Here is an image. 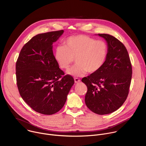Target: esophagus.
Wrapping results in <instances>:
<instances>
[{
	"label": "esophagus",
	"mask_w": 146,
	"mask_h": 146,
	"mask_svg": "<svg viewBox=\"0 0 146 146\" xmlns=\"http://www.w3.org/2000/svg\"><path fill=\"white\" fill-rule=\"evenodd\" d=\"M74 82L76 83H78V82H79L80 81V80L78 78H74Z\"/></svg>",
	"instance_id": "34e87169"
}]
</instances>
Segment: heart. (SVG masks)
Masks as SVG:
<instances>
[{
  "label": "heart",
  "mask_w": 146,
  "mask_h": 146,
  "mask_svg": "<svg viewBox=\"0 0 146 146\" xmlns=\"http://www.w3.org/2000/svg\"><path fill=\"white\" fill-rule=\"evenodd\" d=\"M108 54V46L105 41L84 35L68 37L65 45L56 46L54 52L55 60L63 69H68L76 57L77 64L66 72L75 77L99 70L105 63Z\"/></svg>",
  "instance_id": "1"
}]
</instances>
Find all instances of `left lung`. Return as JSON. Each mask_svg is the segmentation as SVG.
<instances>
[{
	"mask_svg": "<svg viewBox=\"0 0 146 146\" xmlns=\"http://www.w3.org/2000/svg\"><path fill=\"white\" fill-rule=\"evenodd\" d=\"M108 46L105 63L98 72L81 80L87 87L85 102L92 112L108 114L118 109L126 100L132 74L128 51L122 43L109 34H98Z\"/></svg>",
	"mask_w": 146,
	"mask_h": 146,
	"instance_id": "1",
	"label": "left lung"
}]
</instances>
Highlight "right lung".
<instances>
[{
  "instance_id": "add662e5",
  "label": "right lung",
  "mask_w": 146,
  "mask_h": 146,
  "mask_svg": "<svg viewBox=\"0 0 146 146\" xmlns=\"http://www.w3.org/2000/svg\"><path fill=\"white\" fill-rule=\"evenodd\" d=\"M63 30L37 35L23 46L16 62V80L21 96L35 111L51 115L64 107L74 83L55 60L52 44Z\"/></svg>"
}]
</instances>
